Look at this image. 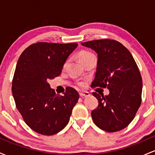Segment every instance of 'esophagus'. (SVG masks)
Segmentation results:
<instances>
[{
    "mask_svg": "<svg viewBox=\"0 0 155 155\" xmlns=\"http://www.w3.org/2000/svg\"><path fill=\"white\" fill-rule=\"evenodd\" d=\"M79 95L81 97H87L90 95L88 92H79Z\"/></svg>",
    "mask_w": 155,
    "mask_h": 155,
    "instance_id": "1",
    "label": "esophagus"
}]
</instances>
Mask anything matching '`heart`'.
<instances>
[{
    "label": "heart",
    "instance_id": "heart-1",
    "mask_svg": "<svg viewBox=\"0 0 155 155\" xmlns=\"http://www.w3.org/2000/svg\"><path fill=\"white\" fill-rule=\"evenodd\" d=\"M92 56H94V54H92V52H90V51H85V50L81 51L79 53V54H78L79 59L82 63H84V62L86 61L87 60H88L89 58H91V57H92ZM65 65H66V63H65L64 66H65ZM80 85H81V86H82L83 84L81 83V84H80Z\"/></svg>",
    "mask_w": 155,
    "mask_h": 155
}]
</instances>
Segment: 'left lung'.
I'll use <instances>...</instances> for the list:
<instances>
[{"label":"left lung","instance_id":"8db88e82","mask_svg":"<svg viewBox=\"0 0 155 155\" xmlns=\"http://www.w3.org/2000/svg\"><path fill=\"white\" fill-rule=\"evenodd\" d=\"M81 45L97 54L91 87L109 90L108 95L92 93L98 100V106L91 114L94 123L109 133L125 128L141 104L142 79L134 58L124 46L112 39L90 41Z\"/></svg>","mask_w":155,"mask_h":155}]
</instances>
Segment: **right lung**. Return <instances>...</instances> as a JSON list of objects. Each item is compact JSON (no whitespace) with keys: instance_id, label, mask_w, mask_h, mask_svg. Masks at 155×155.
<instances>
[{"instance_id":"right-lung-1","label":"right lung","mask_w":155,"mask_h":155,"mask_svg":"<svg viewBox=\"0 0 155 155\" xmlns=\"http://www.w3.org/2000/svg\"><path fill=\"white\" fill-rule=\"evenodd\" d=\"M78 44L38 42L19 57L12 80L16 107L35 132L51 136L68 123L79 95L70 87L63 95L55 93L47 82L59 76L68 57Z\"/></svg>"}]
</instances>
